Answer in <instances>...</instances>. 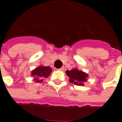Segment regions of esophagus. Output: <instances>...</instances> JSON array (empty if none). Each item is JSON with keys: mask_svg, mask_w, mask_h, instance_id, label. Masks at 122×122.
I'll return each instance as SVG.
<instances>
[{"mask_svg": "<svg viewBox=\"0 0 122 122\" xmlns=\"http://www.w3.org/2000/svg\"><path fill=\"white\" fill-rule=\"evenodd\" d=\"M59 71H63L64 70V68H63V67H62V68H59Z\"/></svg>", "mask_w": 122, "mask_h": 122, "instance_id": "obj_1", "label": "esophagus"}]
</instances>
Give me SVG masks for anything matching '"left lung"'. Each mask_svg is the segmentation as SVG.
<instances>
[{"instance_id": "left-lung-1", "label": "left lung", "mask_w": 122, "mask_h": 122, "mask_svg": "<svg viewBox=\"0 0 122 122\" xmlns=\"http://www.w3.org/2000/svg\"><path fill=\"white\" fill-rule=\"evenodd\" d=\"M66 75L70 78V82L77 85H83V82L86 81V78L87 77V74L83 71H80L79 70L74 68L71 71H66Z\"/></svg>"}]
</instances>
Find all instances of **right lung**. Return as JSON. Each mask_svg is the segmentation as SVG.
Masks as SVG:
<instances>
[{"label":"right lung","instance_id":"add662e5","mask_svg":"<svg viewBox=\"0 0 122 122\" xmlns=\"http://www.w3.org/2000/svg\"><path fill=\"white\" fill-rule=\"evenodd\" d=\"M51 72V68L49 66H39L32 71L34 81L37 83L41 82L43 78H47Z\"/></svg>","mask_w":122,"mask_h":122}]
</instances>
